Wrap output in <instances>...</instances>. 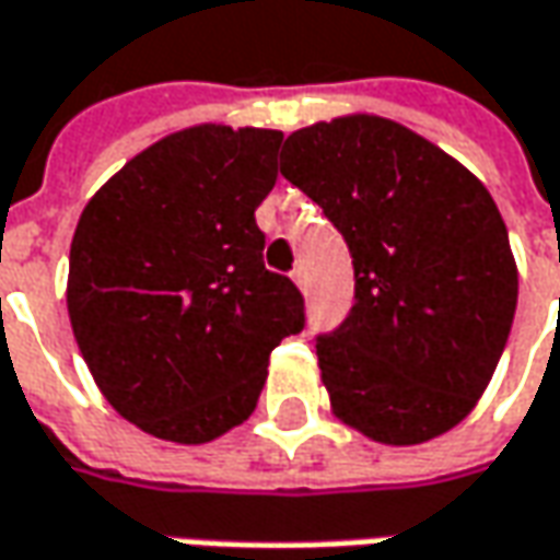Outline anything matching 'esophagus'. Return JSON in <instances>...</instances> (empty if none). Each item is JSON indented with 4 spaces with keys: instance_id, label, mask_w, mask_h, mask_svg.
<instances>
[{
    "instance_id": "34e87169",
    "label": "esophagus",
    "mask_w": 560,
    "mask_h": 560,
    "mask_svg": "<svg viewBox=\"0 0 560 560\" xmlns=\"http://www.w3.org/2000/svg\"><path fill=\"white\" fill-rule=\"evenodd\" d=\"M292 280H295V287L305 292V289H307V273H305V268H302V265H299V268L292 271Z\"/></svg>"
}]
</instances>
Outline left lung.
<instances>
[{
	"mask_svg": "<svg viewBox=\"0 0 560 560\" xmlns=\"http://www.w3.org/2000/svg\"><path fill=\"white\" fill-rule=\"evenodd\" d=\"M280 172L354 261V305L317 336L332 412L392 446L459 425L517 305L515 255L487 187L422 135L366 114L292 131Z\"/></svg>",
	"mask_w": 560,
	"mask_h": 560,
	"instance_id": "left-lung-1",
	"label": "left lung"
}]
</instances>
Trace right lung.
Instances as JSON below:
<instances>
[{
    "instance_id": "right-lung-1",
    "label": "right lung",
    "mask_w": 560,
    "mask_h": 560,
    "mask_svg": "<svg viewBox=\"0 0 560 560\" xmlns=\"http://www.w3.org/2000/svg\"><path fill=\"white\" fill-rule=\"evenodd\" d=\"M283 131L194 126L116 172L82 209L67 311L97 388L160 441L209 444L253 416L268 358L305 326L265 268L258 202Z\"/></svg>"
}]
</instances>
